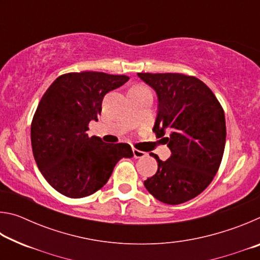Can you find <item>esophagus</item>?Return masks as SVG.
I'll use <instances>...</instances> for the list:
<instances>
[{
    "instance_id": "obj_1",
    "label": "esophagus",
    "mask_w": 260,
    "mask_h": 260,
    "mask_svg": "<svg viewBox=\"0 0 260 260\" xmlns=\"http://www.w3.org/2000/svg\"><path fill=\"white\" fill-rule=\"evenodd\" d=\"M133 156L135 157V158H143V157H146L147 156V153L146 152H143V151H141V150H138V149H135V148H133Z\"/></svg>"
}]
</instances>
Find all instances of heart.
Wrapping results in <instances>:
<instances>
[{
  "label": "heart",
  "mask_w": 260,
  "mask_h": 260,
  "mask_svg": "<svg viewBox=\"0 0 260 260\" xmlns=\"http://www.w3.org/2000/svg\"><path fill=\"white\" fill-rule=\"evenodd\" d=\"M133 88H136V89H146V86H142V85H138V86H134Z\"/></svg>",
  "instance_id": "heart-1"
}]
</instances>
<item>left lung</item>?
Here are the masks:
<instances>
[{
    "instance_id": "8db88e82",
    "label": "left lung",
    "mask_w": 260,
    "mask_h": 260,
    "mask_svg": "<svg viewBox=\"0 0 260 260\" xmlns=\"http://www.w3.org/2000/svg\"><path fill=\"white\" fill-rule=\"evenodd\" d=\"M156 90L158 113L153 132L171 150L158 162L144 187L165 204H181L204 190L217 174L226 143L223 109L200 79L181 73H138Z\"/></svg>"
}]
</instances>
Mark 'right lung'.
Segmentation results:
<instances>
[{
	"label": "right lung",
	"mask_w": 260,
	"mask_h": 260,
	"mask_svg": "<svg viewBox=\"0 0 260 260\" xmlns=\"http://www.w3.org/2000/svg\"><path fill=\"white\" fill-rule=\"evenodd\" d=\"M127 76L85 71L61 74L43 94L30 125L35 162L50 186L71 199L102 188L121 158L133 157L127 143L89 138L105 94L128 81Z\"/></svg>",
	"instance_id": "obj_1"
}]
</instances>
